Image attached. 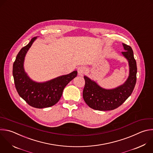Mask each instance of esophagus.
Masks as SVG:
<instances>
[{"label":"esophagus","mask_w":153,"mask_h":153,"mask_svg":"<svg viewBox=\"0 0 153 153\" xmlns=\"http://www.w3.org/2000/svg\"><path fill=\"white\" fill-rule=\"evenodd\" d=\"M86 71V69L84 67H80L77 68V72H78V74L80 76H83V74H85Z\"/></svg>","instance_id":"obj_1"}]
</instances>
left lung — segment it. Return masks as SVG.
I'll use <instances>...</instances> for the list:
<instances>
[{
    "instance_id": "8db88e82",
    "label": "left lung",
    "mask_w": 153,
    "mask_h": 153,
    "mask_svg": "<svg viewBox=\"0 0 153 153\" xmlns=\"http://www.w3.org/2000/svg\"><path fill=\"white\" fill-rule=\"evenodd\" d=\"M124 52L123 56L127 60L129 75L126 81L113 89H105L86 76L83 97L85 103L92 109L98 111H111L120 106L130 96L136 82L137 66L131 47L123 43Z\"/></svg>"
}]
</instances>
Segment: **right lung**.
Here are the masks:
<instances>
[{
    "label": "right lung",
    "mask_w": 153,
    "mask_h": 153,
    "mask_svg": "<svg viewBox=\"0 0 153 153\" xmlns=\"http://www.w3.org/2000/svg\"><path fill=\"white\" fill-rule=\"evenodd\" d=\"M36 38L37 36L32 38L19 52L13 64V74L19 95L30 106L42 109L51 107L58 102L64 89L77 76V71H74L44 82L32 80L25 70L24 62L27 51Z\"/></svg>",
    "instance_id": "obj_1"
}]
</instances>
